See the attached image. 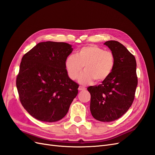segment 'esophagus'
<instances>
[{
	"mask_svg": "<svg viewBox=\"0 0 155 155\" xmlns=\"http://www.w3.org/2000/svg\"><path fill=\"white\" fill-rule=\"evenodd\" d=\"M78 89H79V91H85V88L83 87H81V86H79Z\"/></svg>",
	"mask_w": 155,
	"mask_h": 155,
	"instance_id": "obj_1",
	"label": "esophagus"
}]
</instances>
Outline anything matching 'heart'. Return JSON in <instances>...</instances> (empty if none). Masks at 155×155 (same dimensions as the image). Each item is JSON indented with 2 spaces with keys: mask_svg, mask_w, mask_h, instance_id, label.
<instances>
[{
  "mask_svg": "<svg viewBox=\"0 0 155 155\" xmlns=\"http://www.w3.org/2000/svg\"><path fill=\"white\" fill-rule=\"evenodd\" d=\"M115 56L110 50L96 45H88L79 49L76 55H70L65 60L68 76L75 80L82 71L79 82L83 85L105 81L110 76L115 66Z\"/></svg>",
  "mask_w": 155,
  "mask_h": 155,
  "instance_id": "heart-1",
  "label": "heart"
}]
</instances>
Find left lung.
I'll return each mask as SVG.
<instances>
[{
  "instance_id": "1",
  "label": "left lung",
  "mask_w": 155,
  "mask_h": 155,
  "mask_svg": "<svg viewBox=\"0 0 155 155\" xmlns=\"http://www.w3.org/2000/svg\"><path fill=\"white\" fill-rule=\"evenodd\" d=\"M115 56L110 76L99 85L87 88L91 94L90 109L96 120L110 122L121 118L132 105L138 85L134 56L116 41L104 43Z\"/></svg>"
}]
</instances>
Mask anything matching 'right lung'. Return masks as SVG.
Here are the masks:
<instances>
[{"mask_svg": "<svg viewBox=\"0 0 155 155\" xmlns=\"http://www.w3.org/2000/svg\"><path fill=\"white\" fill-rule=\"evenodd\" d=\"M72 50L68 43L46 41L23 55L16 86L22 105L35 119L61 120L76 97L79 85L69 78L65 68Z\"/></svg>", "mask_w": 155, "mask_h": 155, "instance_id": "right-lung-1", "label": "right lung"}]
</instances>
